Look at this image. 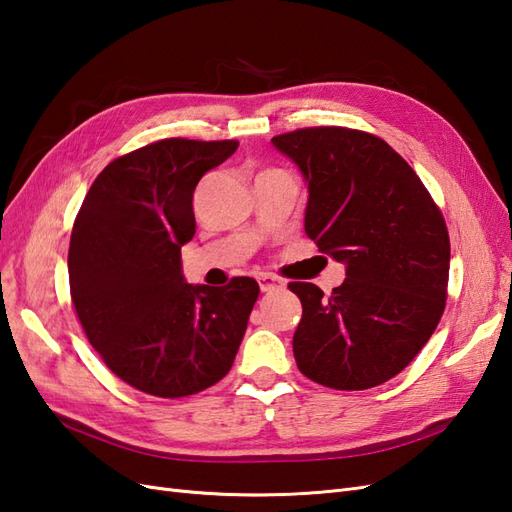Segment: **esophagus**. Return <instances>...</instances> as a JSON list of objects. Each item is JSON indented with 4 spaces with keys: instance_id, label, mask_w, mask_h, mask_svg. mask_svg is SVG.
<instances>
[{
    "instance_id": "34e87169",
    "label": "esophagus",
    "mask_w": 512,
    "mask_h": 512,
    "mask_svg": "<svg viewBox=\"0 0 512 512\" xmlns=\"http://www.w3.org/2000/svg\"><path fill=\"white\" fill-rule=\"evenodd\" d=\"M258 284H260V291L263 293H269V291H276V289H282L284 282L269 276V273H260L258 276Z\"/></svg>"
}]
</instances>
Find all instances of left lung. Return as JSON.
Instances as JSON below:
<instances>
[{
	"mask_svg": "<svg viewBox=\"0 0 512 512\" xmlns=\"http://www.w3.org/2000/svg\"><path fill=\"white\" fill-rule=\"evenodd\" d=\"M308 189L304 230L345 265L332 295L291 282L302 302L293 354L306 378L363 391L397 376L439 326L450 236L413 167L382 139L306 128L271 139Z\"/></svg>",
	"mask_w": 512,
	"mask_h": 512,
	"instance_id": "left-lung-1",
	"label": "left lung"
}]
</instances>
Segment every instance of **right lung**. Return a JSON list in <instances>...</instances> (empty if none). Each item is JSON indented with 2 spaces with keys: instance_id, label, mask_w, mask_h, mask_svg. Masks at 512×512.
Here are the masks:
<instances>
[{
  "instance_id": "obj_1",
  "label": "right lung",
  "mask_w": 512,
  "mask_h": 512,
  "mask_svg": "<svg viewBox=\"0 0 512 512\" xmlns=\"http://www.w3.org/2000/svg\"><path fill=\"white\" fill-rule=\"evenodd\" d=\"M236 147L165 139L112 160L73 223L69 284L78 319L108 369L143 393L204 391L239 352L258 282L189 284L180 256L195 234L197 182Z\"/></svg>"
}]
</instances>
